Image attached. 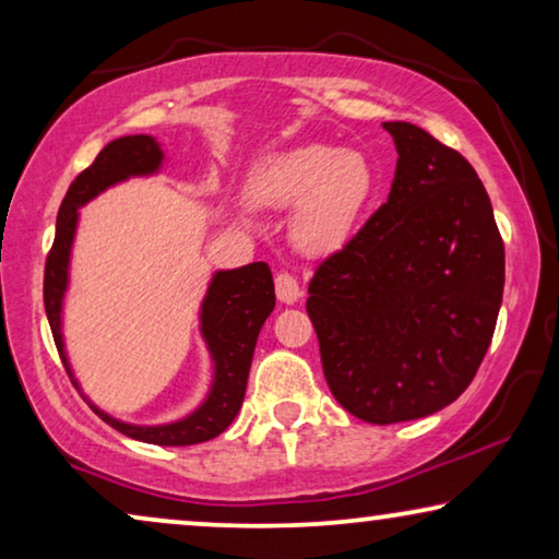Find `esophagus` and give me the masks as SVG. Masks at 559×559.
<instances>
[{"label":"esophagus","instance_id":"esophagus-1","mask_svg":"<svg viewBox=\"0 0 559 559\" xmlns=\"http://www.w3.org/2000/svg\"><path fill=\"white\" fill-rule=\"evenodd\" d=\"M274 287H277V297L285 305L297 302V300H300V295H302V289H300V285H297L295 274H289V272H280L277 277H274Z\"/></svg>","mask_w":559,"mask_h":559}]
</instances>
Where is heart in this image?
<instances>
[{
	"label": "heart",
	"instance_id": "1",
	"mask_svg": "<svg viewBox=\"0 0 559 559\" xmlns=\"http://www.w3.org/2000/svg\"><path fill=\"white\" fill-rule=\"evenodd\" d=\"M373 190V170L361 152H341L328 144H305L272 157L249 182L259 205H296L293 239L302 251L325 254L354 231Z\"/></svg>",
	"mask_w": 559,
	"mask_h": 559
}]
</instances>
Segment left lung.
I'll list each match as a JSON object with an SVG mask.
<instances>
[{
  "instance_id": "1",
  "label": "left lung",
  "mask_w": 559,
  "mask_h": 559,
  "mask_svg": "<svg viewBox=\"0 0 559 559\" xmlns=\"http://www.w3.org/2000/svg\"><path fill=\"white\" fill-rule=\"evenodd\" d=\"M384 129L400 155L386 203L308 287L328 386L371 425L455 402L491 346L503 295V239L468 159L409 121Z\"/></svg>"
}]
</instances>
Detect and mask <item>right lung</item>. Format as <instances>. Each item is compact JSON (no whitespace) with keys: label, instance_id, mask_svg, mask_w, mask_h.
Returning <instances> with one entry per match:
<instances>
[{"label":"right lung","instance_id":"1","mask_svg":"<svg viewBox=\"0 0 559 559\" xmlns=\"http://www.w3.org/2000/svg\"><path fill=\"white\" fill-rule=\"evenodd\" d=\"M159 163H163V150H159V144L150 134L119 136V140L106 144L94 163L71 182L63 203H60L56 241H52L48 259H45L43 300L45 312H48L52 341H56V348L60 358H63V366L73 384L75 379L66 358L63 335H60V305H63V293L68 285V257H71L79 209L102 193V190L114 186V182L127 180L129 175L155 173ZM274 302H277V297H274V280L266 262L218 272L213 277L209 295L203 300L201 331L205 343H209L213 364H216V379H213L209 400L190 417L173 425L136 427L119 423V419L109 417L88 402L91 409L106 425H111L114 430L127 435V438L152 442V445H198V442L213 440L234 423L236 412L241 409L259 331H262L264 320L274 310Z\"/></svg>","mask_w":559,"mask_h":559}]
</instances>
